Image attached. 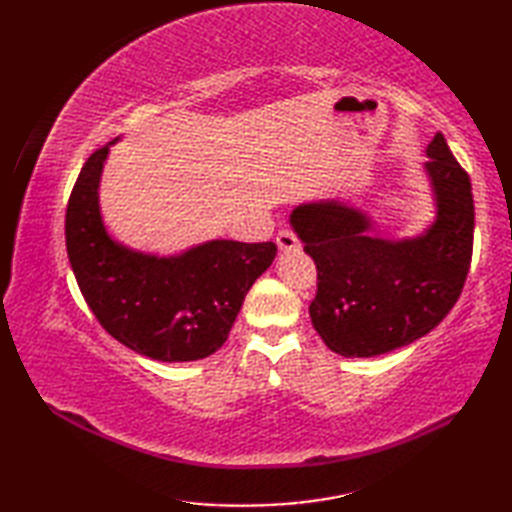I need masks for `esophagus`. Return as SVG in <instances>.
I'll return each mask as SVG.
<instances>
[{
	"label": "esophagus",
	"mask_w": 512,
	"mask_h": 512,
	"mask_svg": "<svg viewBox=\"0 0 512 512\" xmlns=\"http://www.w3.org/2000/svg\"><path fill=\"white\" fill-rule=\"evenodd\" d=\"M277 246H279V250H284V253H290V250H297L301 244H299V237L295 231L284 228V231H279V235H277Z\"/></svg>",
	"instance_id": "34e87169"
}]
</instances>
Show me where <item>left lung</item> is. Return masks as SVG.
<instances>
[{
    "label": "left lung",
    "instance_id": "obj_1",
    "mask_svg": "<svg viewBox=\"0 0 512 512\" xmlns=\"http://www.w3.org/2000/svg\"><path fill=\"white\" fill-rule=\"evenodd\" d=\"M427 156L436 220L422 235L378 237L372 217L339 200L299 204L290 213L317 264L312 325L345 358L387 354L422 339L462 295L473 255L471 180L440 132Z\"/></svg>",
    "mask_w": 512,
    "mask_h": 512
}]
</instances>
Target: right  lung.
Wrapping results in <instances>:
<instances>
[{
	"instance_id": "obj_1",
	"label": "right lung",
	"mask_w": 512,
	"mask_h": 512,
	"mask_svg": "<svg viewBox=\"0 0 512 512\" xmlns=\"http://www.w3.org/2000/svg\"><path fill=\"white\" fill-rule=\"evenodd\" d=\"M110 145L83 165L65 213L76 284L103 328L136 354L162 363L211 356L226 343L246 292L273 264L277 246L211 239L158 257L116 242L99 206Z\"/></svg>"
}]
</instances>
